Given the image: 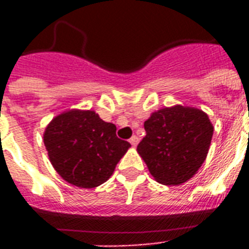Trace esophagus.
I'll use <instances>...</instances> for the list:
<instances>
[{"mask_svg": "<svg viewBox=\"0 0 249 249\" xmlns=\"http://www.w3.org/2000/svg\"><path fill=\"white\" fill-rule=\"evenodd\" d=\"M129 142H130V144H132V146H137V144H138V142H140V138H138L137 136H133L132 138L129 140Z\"/></svg>", "mask_w": 249, "mask_h": 249, "instance_id": "obj_1", "label": "esophagus"}]
</instances>
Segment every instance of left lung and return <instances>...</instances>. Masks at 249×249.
I'll use <instances>...</instances> for the list:
<instances>
[{
	"instance_id": "1",
	"label": "left lung",
	"mask_w": 249,
	"mask_h": 249,
	"mask_svg": "<svg viewBox=\"0 0 249 249\" xmlns=\"http://www.w3.org/2000/svg\"><path fill=\"white\" fill-rule=\"evenodd\" d=\"M146 137L137 151L152 177L176 186L193 177L204 163L213 126L200 109L174 106L154 112L144 121Z\"/></svg>"
}]
</instances>
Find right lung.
<instances>
[{"label": "right lung", "mask_w": 249, "mask_h": 249, "mask_svg": "<svg viewBox=\"0 0 249 249\" xmlns=\"http://www.w3.org/2000/svg\"><path fill=\"white\" fill-rule=\"evenodd\" d=\"M44 143L60 177L71 185L93 189L105 183L130 147L117 138L116 126L94 111L72 109L48 125Z\"/></svg>", "instance_id": "1"}]
</instances>
